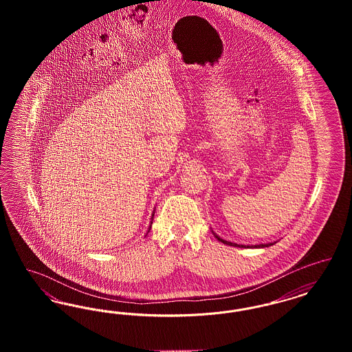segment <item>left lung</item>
Segmentation results:
<instances>
[{"label":"left lung","instance_id":"1","mask_svg":"<svg viewBox=\"0 0 352 352\" xmlns=\"http://www.w3.org/2000/svg\"><path fill=\"white\" fill-rule=\"evenodd\" d=\"M215 237L218 239L219 241H221L223 244L232 245V247H240V248H264V247H270V245H273V244H274V243H268V244H256V245H243V244H236V243H231V241L223 240L221 237H219L218 234H215Z\"/></svg>","mask_w":352,"mask_h":352}]
</instances>
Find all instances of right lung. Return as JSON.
Returning a JSON list of instances; mask_svg holds the SVG:
<instances>
[{"instance_id": "1", "label": "right lung", "mask_w": 352, "mask_h": 352, "mask_svg": "<svg viewBox=\"0 0 352 352\" xmlns=\"http://www.w3.org/2000/svg\"><path fill=\"white\" fill-rule=\"evenodd\" d=\"M153 217H154V214H153ZM151 227H149V231H151ZM149 231H148V232H149Z\"/></svg>"}]
</instances>
